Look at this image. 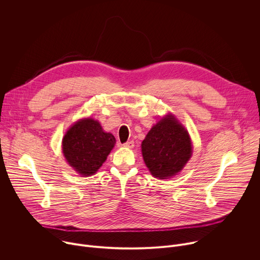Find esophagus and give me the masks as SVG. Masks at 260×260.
Instances as JSON below:
<instances>
[{
    "instance_id": "1",
    "label": "esophagus",
    "mask_w": 260,
    "mask_h": 260,
    "mask_svg": "<svg viewBox=\"0 0 260 260\" xmlns=\"http://www.w3.org/2000/svg\"><path fill=\"white\" fill-rule=\"evenodd\" d=\"M123 146H124V147H126V148H134L135 143H134V141H127L126 143H124V144H123Z\"/></svg>"
}]
</instances>
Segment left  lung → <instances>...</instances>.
<instances>
[{
  "label": "left lung",
  "instance_id": "8db88e82",
  "mask_svg": "<svg viewBox=\"0 0 260 260\" xmlns=\"http://www.w3.org/2000/svg\"><path fill=\"white\" fill-rule=\"evenodd\" d=\"M141 147L147 168L159 179H168L181 172L192 154L188 132L172 114L152 126Z\"/></svg>",
  "mask_w": 260,
  "mask_h": 260
}]
</instances>
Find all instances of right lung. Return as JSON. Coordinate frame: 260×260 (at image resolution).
<instances>
[{
  "label": "right lung",
  "instance_id": "1",
  "mask_svg": "<svg viewBox=\"0 0 260 260\" xmlns=\"http://www.w3.org/2000/svg\"><path fill=\"white\" fill-rule=\"evenodd\" d=\"M116 143L99 121L84 118L74 123L62 139V153L69 165L82 176H91L102 167Z\"/></svg>",
  "mask_w": 260,
  "mask_h": 260
}]
</instances>
